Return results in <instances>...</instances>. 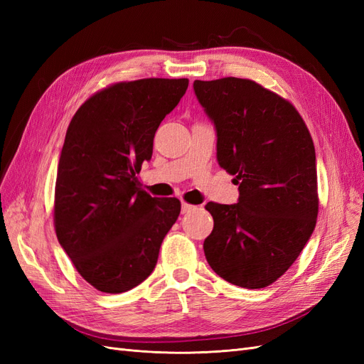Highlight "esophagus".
Listing matches in <instances>:
<instances>
[{
  "instance_id": "obj_1",
  "label": "esophagus",
  "mask_w": 364,
  "mask_h": 364,
  "mask_svg": "<svg viewBox=\"0 0 364 364\" xmlns=\"http://www.w3.org/2000/svg\"><path fill=\"white\" fill-rule=\"evenodd\" d=\"M191 209H194V206L193 205H190V203H185V202H182V214H186V213H190Z\"/></svg>"
}]
</instances>
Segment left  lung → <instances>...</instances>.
<instances>
[{
    "label": "left lung",
    "mask_w": 364,
    "mask_h": 364,
    "mask_svg": "<svg viewBox=\"0 0 364 364\" xmlns=\"http://www.w3.org/2000/svg\"><path fill=\"white\" fill-rule=\"evenodd\" d=\"M217 135V161L235 176L238 202L206 203L214 229L205 257L225 281L262 289L289 270L317 218L316 151L296 109L255 82L194 80Z\"/></svg>",
    "instance_id": "8db88e82"
}]
</instances>
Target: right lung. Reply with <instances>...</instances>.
<instances>
[{"label": "right lung", "instance_id": "1", "mask_svg": "<svg viewBox=\"0 0 364 364\" xmlns=\"http://www.w3.org/2000/svg\"><path fill=\"white\" fill-rule=\"evenodd\" d=\"M186 87L188 79L121 82L86 100L68 126L54 226L77 272L103 293H123L147 279L179 217L181 202L149 196L136 173Z\"/></svg>", "mask_w": 364, "mask_h": 364}]
</instances>
